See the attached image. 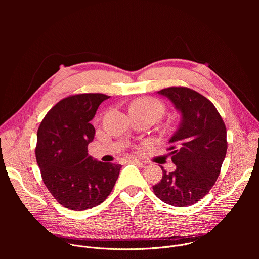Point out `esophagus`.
<instances>
[{
  "instance_id": "34e87169",
  "label": "esophagus",
  "mask_w": 259,
  "mask_h": 259,
  "mask_svg": "<svg viewBox=\"0 0 259 259\" xmlns=\"http://www.w3.org/2000/svg\"><path fill=\"white\" fill-rule=\"evenodd\" d=\"M129 161L132 162V163H141V161L138 160V159H136V158H130Z\"/></svg>"
}]
</instances>
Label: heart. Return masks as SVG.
<instances>
[{
    "label": "heart",
    "mask_w": 259,
    "mask_h": 259,
    "mask_svg": "<svg viewBox=\"0 0 259 259\" xmlns=\"http://www.w3.org/2000/svg\"><path fill=\"white\" fill-rule=\"evenodd\" d=\"M130 110H133V112H137L140 114L151 115L158 120L164 115L165 106L159 100L146 98V99H140V100H137L136 102H134L131 105Z\"/></svg>",
    "instance_id": "obj_1"
}]
</instances>
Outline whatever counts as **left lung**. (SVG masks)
I'll return each instance as SVG.
<instances>
[{"mask_svg":"<svg viewBox=\"0 0 259 259\" xmlns=\"http://www.w3.org/2000/svg\"><path fill=\"white\" fill-rule=\"evenodd\" d=\"M157 93L172 102L180 121L168 149L176 169L167 172L161 166L163 176L154 193L166 204L187 207L204 198L219 175L228 149L226 125L214 104L190 88Z\"/></svg>","mask_w":259,"mask_h":259,"instance_id":"8db88e82","label":"left lung"}]
</instances>
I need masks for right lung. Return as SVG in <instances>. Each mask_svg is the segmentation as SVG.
Masks as SVG:
<instances>
[{"label":"right lung","instance_id":"add662e5","mask_svg":"<svg viewBox=\"0 0 259 259\" xmlns=\"http://www.w3.org/2000/svg\"><path fill=\"white\" fill-rule=\"evenodd\" d=\"M109 98L78 94L55 104L36 134L35 158L45 186L59 204L83 211L101 204L113 191L121 165L100 162L88 154L95 129L90 123Z\"/></svg>","mask_w":259,"mask_h":259}]
</instances>
